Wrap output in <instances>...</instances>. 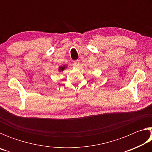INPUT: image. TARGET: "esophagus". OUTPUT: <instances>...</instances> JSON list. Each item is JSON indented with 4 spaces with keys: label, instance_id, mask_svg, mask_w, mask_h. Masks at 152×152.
Here are the masks:
<instances>
[{
    "label": "esophagus",
    "instance_id": "esophagus-1",
    "mask_svg": "<svg viewBox=\"0 0 152 152\" xmlns=\"http://www.w3.org/2000/svg\"><path fill=\"white\" fill-rule=\"evenodd\" d=\"M74 65L76 67H78L80 65V60H76L74 61Z\"/></svg>",
    "mask_w": 152,
    "mask_h": 152
}]
</instances>
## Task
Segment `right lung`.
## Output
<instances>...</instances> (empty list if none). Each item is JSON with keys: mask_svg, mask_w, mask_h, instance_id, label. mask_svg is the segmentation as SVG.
<instances>
[{"mask_svg": "<svg viewBox=\"0 0 152 152\" xmlns=\"http://www.w3.org/2000/svg\"><path fill=\"white\" fill-rule=\"evenodd\" d=\"M64 69H65V66H60L59 70H60V71H63Z\"/></svg>", "mask_w": 152, "mask_h": 152, "instance_id": "1", "label": "right lung"}]
</instances>
